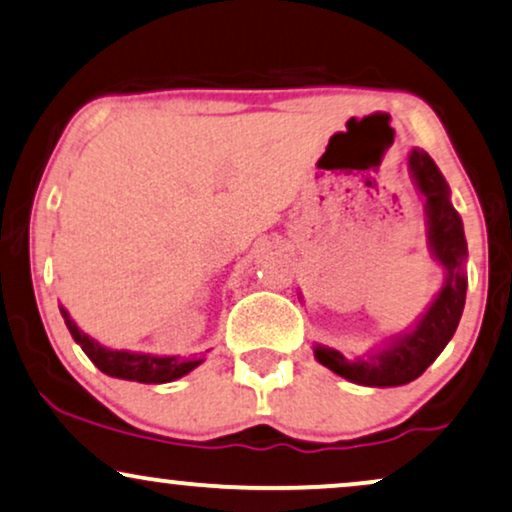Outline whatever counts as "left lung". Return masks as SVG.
Masks as SVG:
<instances>
[{"label": "left lung", "instance_id": "left-lung-1", "mask_svg": "<svg viewBox=\"0 0 512 512\" xmlns=\"http://www.w3.org/2000/svg\"><path fill=\"white\" fill-rule=\"evenodd\" d=\"M409 170L413 184L425 200L428 245L432 257L442 264L444 283L430 307L418 316L413 326L387 338L383 347L371 349L364 357L347 359L338 349L314 345L316 361L342 375L349 383L366 387H399L416 380L454 338L465 307L468 243H465L461 215L451 205L449 184L435 160L420 148H411Z\"/></svg>", "mask_w": 512, "mask_h": 512}]
</instances>
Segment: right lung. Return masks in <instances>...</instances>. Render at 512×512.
<instances>
[{
  "label": "right lung",
  "instance_id": "obj_1",
  "mask_svg": "<svg viewBox=\"0 0 512 512\" xmlns=\"http://www.w3.org/2000/svg\"><path fill=\"white\" fill-rule=\"evenodd\" d=\"M61 316L66 321L70 335L82 352L92 359V364L99 368L101 373L111 375V378L120 380H134V383L146 385H163L172 383V380L181 378V375L191 373L193 368L203 364V359H186V357H158V354H144V352H129V349H111L101 342H96L92 335H87L77 328V323L70 319L68 309L63 304Z\"/></svg>",
  "mask_w": 512,
  "mask_h": 512
}]
</instances>
